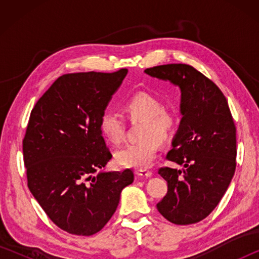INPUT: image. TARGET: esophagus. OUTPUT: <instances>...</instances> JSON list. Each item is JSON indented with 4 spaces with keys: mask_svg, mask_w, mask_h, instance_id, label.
<instances>
[{
    "mask_svg": "<svg viewBox=\"0 0 259 259\" xmlns=\"http://www.w3.org/2000/svg\"><path fill=\"white\" fill-rule=\"evenodd\" d=\"M136 175H137L138 177H151L153 172L151 170H147V169H138L136 170Z\"/></svg>",
    "mask_w": 259,
    "mask_h": 259,
    "instance_id": "esophagus-1",
    "label": "esophagus"
}]
</instances>
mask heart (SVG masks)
Here are the masks:
<instances>
[{"label": "heart", "instance_id": "b5f03b06", "mask_svg": "<svg viewBox=\"0 0 259 259\" xmlns=\"http://www.w3.org/2000/svg\"><path fill=\"white\" fill-rule=\"evenodd\" d=\"M125 112L130 119H142L138 142L129 143L117 150L114 160L124 168L144 169L154 161L160 148V140L168 139L177 128L176 113L163 107L157 96L139 91L126 100ZM100 133L108 143L117 145L124 135V119L119 112L106 111L100 119Z\"/></svg>", "mask_w": 259, "mask_h": 259}]
</instances>
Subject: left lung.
Returning <instances> with one entry per match:
<instances>
[{"instance_id": "obj_1", "label": "left lung", "mask_w": 259, "mask_h": 259, "mask_svg": "<svg viewBox=\"0 0 259 259\" xmlns=\"http://www.w3.org/2000/svg\"><path fill=\"white\" fill-rule=\"evenodd\" d=\"M145 73L169 80L182 91L183 117L165 157L184 169H159L168 191L156 208L172 224H195L217 207L234 175L233 117L221 89L191 65H160Z\"/></svg>"}]
</instances>
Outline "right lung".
<instances>
[{"instance_id":"obj_1","label":"right lung","mask_w":259,"mask_h":259,"mask_svg":"<svg viewBox=\"0 0 259 259\" xmlns=\"http://www.w3.org/2000/svg\"><path fill=\"white\" fill-rule=\"evenodd\" d=\"M128 69L65 74L30 112L23 139L30 193L59 229L93 235L115 212L131 169L99 172L112 154L100 119Z\"/></svg>"}]
</instances>
